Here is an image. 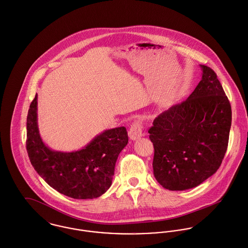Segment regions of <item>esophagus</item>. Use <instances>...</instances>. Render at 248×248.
<instances>
[{
  "label": "esophagus",
  "mask_w": 248,
  "mask_h": 248,
  "mask_svg": "<svg viewBox=\"0 0 248 248\" xmlns=\"http://www.w3.org/2000/svg\"><path fill=\"white\" fill-rule=\"evenodd\" d=\"M128 136L131 140H137L143 136V125L139 121H135L128 131Z\"/></svg>",
  "instance_id": "esophagus-1"
}]
</instances>
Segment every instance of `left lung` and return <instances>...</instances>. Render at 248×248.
I'll use <instances>...</instances> for the list:
<instances>
[{"mask_svg":"<svg viewBox=\"0 0 248 248\" xmlns=\"http://www.w3.org/2000/svg\"><path fill=\"white\" fill-rule=\"evenodd\" d=\"M202 78L189 98L162 112L149 129L153 174L170 191L192 189L220 167L228 147L231 105L217 74L200 65Z\"/></svg>","mask_w":248,"mask_h":248,"instance_id":"1","label":"left lung"}]
</instances>
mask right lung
Segmentation results:
<instances>
[{
  "instance_id": "obj_1",
  "label": "right lung",
  "mask_w": 248,
  "mask_h": 248,
  "mask_svg": "<svg viewBox=\"0 0 248 248\" xmlns=\"http://www.w3.org/2000/svg\"><path fill=\"white\" fill-rule=\"evenodd\" d=\"M128 143L124 126L108 129L85 148L54 151L42 141L37 125V94L27 118V151L37 173L58 193L76 199L97 198L111 186L115 164Z\"/></svg>"
}]
</instances>
